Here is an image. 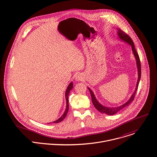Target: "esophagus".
<instances>
[{"label":"esophagus","instance_id":"obj_1","mask_svg":"<svg viewBox=\"0 0 157 157\" xmlns=\"http://www.w3.org/2000/svg\"><path fill=\"white\" fill-rule=\"evenodd\" d=\"M82 75L80 74H78L77 75H76L75 76L76 81H80V80H82Z\"/></svg>","mask_w":157,"mask_h":157}]
</instances>
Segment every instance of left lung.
Here are the masks:
<instances>
[{
	"mask_svg": "<svg viewBox=\"0 0 157 157\" xmlns=\"http://www.w3.org/2000/svg\"><path fill=\"white\" fill-rule=\"evenodd\" d=\"M117 35H118V38L121 40H122V41H123L124 42H126L127 44H128L129 45H130L131 46V48H132V51L133 55H134V57L136 58V64H137V71H138V79H137V84H136V86L135 90H134V93H132V94L131 95L130 99L126 102H125L124 104H122V105H121L120 106L115 107H105V106L102 105L96 99V97L94 96V94L93 92V91L90 88L88 87V90H89V91L90 92L91 96L92 102H93L94 107L99 112H101L102 113H105V114L109 115H112L115 114L118 111H120V110H121L124 107L128 106V105H129L132 102V101L134 100L136 93V91L137 90L138 85H139V81H140V76H141V67H140V59H139V55H138V54H137V52H136V50L135 49V47H134V43H133L132 39H131V37L128 35H127L122 30H121L120 29H118V28H117Z\"/></svg>",
	"mask_w": 157,
	"mask_h": 157,
	"instance_id": "8db88e82",
	"label": "left lung"
}]
</instances>
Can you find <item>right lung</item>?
<instances>
[{"instance_id":"obj_1","label":"right lung","mask_w":157,"mask_h":157,"mask_svg":"<svg viewBox=\"0 0 157 157\" xmlns=\"http://www.w3.org/2000/svg\"><path fill=\"white\" fill-rule=\"evenodd\" d=\"M73 88V83L72 82H71L69 83V85H68L67 88V90L66 91V93H65V96H66V109L65 110V112H64V113L63 114V115L59 118H58V120H56V121H53V123H59L61 122V121H63L65 117H66L67 115V113L68 112V110H69V101H68V96H69V93H70V91Z\"/></svg>"}]
</instances>
